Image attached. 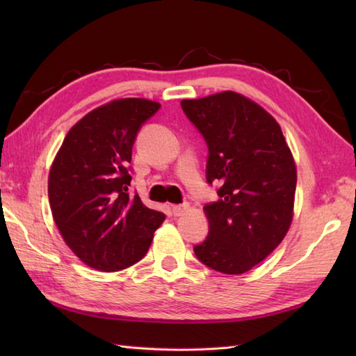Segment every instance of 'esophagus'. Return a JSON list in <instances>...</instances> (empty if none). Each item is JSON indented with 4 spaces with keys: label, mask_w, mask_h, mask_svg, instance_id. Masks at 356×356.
Here are the masks:
<instances>
[{
    "label": "esophagus",
    "mask_w": 356,
    "mask_h": 356,
    "mask_svg": "<svg viewBox=\"0 0 356 356\" xmlns=\"http://www.w3.org/2000/svg\"><path fill=\"white\" fill-rule=\"evenodd\" d=\"M188 209H190V205H188V203H182V205H172V214L177 217L184 216Z\"/></svg>",
    "instance_id": "1"
}]
</instances>
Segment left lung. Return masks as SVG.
I'll list each match as a JSON object with an SVG mask.
<instances>
[{
	"mask_svg": "<svg viewBox=\"0 0 356 356\" xmlns=\"http://www.w3.org/2000/svg\"><path fill=\"white\" fill-rule=\"evenodd\" d=\"M208 143L207 180L218 199L203 207L209 234L194 246L208 268L228 275L251 270L282 243L293 218L297 166L274 116L226 90L180 102Z\"/></svg>",
	"mask_w": 356,
	"mask_h": 356,
	"instance_id": "1",
	"label": "left lung"
}]
</instances>
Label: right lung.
I'll use <instances>...</instances> for the list:
<instances>
[{"mask_svg":"<svg viewBox=\"0 0 356 356\" xmlns=\"http://www.w3.org/2000/svg\"><path fill=\"white\" fill-rule=\"evenodd\" d=\"M159 107L143 97L104 104L70 128L53 159V220L65 245L90 268L115 272L138 263L165 220L138 194L127 193L136 134Z\"/></svg>","mask_w":356,"mask_h":356,"instance_id":"right-lung-1","label":"right lung"}]
</instances>
